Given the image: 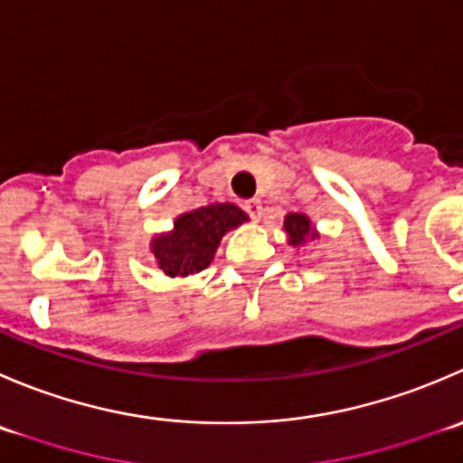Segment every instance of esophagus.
<instances>
[{"label": "esophagus", "instance_id": "1", "mask_svg": "<svg viewBox=\"0 0 463 463\" xmlns=\"http://www.w3.org/2000/svg\"><path fill=\"white\" fill-rule=\"evenodd\" d=\"M244 210H246V213H249L250 219H255V222H258V219L262 217V201H260V199H249L244 203Z\"/></svg>", "mask_w": 463, "mask_h": 463}]
</instances>
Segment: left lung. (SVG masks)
<instances>
[{"mask_svg":"<svg viewBox=\"0 0 463 463\" xmlns=\"http://www.w3.org/2000/svg\"><path fill=\"white\" fill-rule=\"evenodd\" d=\"M282 231H285L287 244H289L291 249H303L307 241H314L318 237L317 226H314L312 219H309L305 213L285 214Z\"/></svg>","mask_w":463,"mask_h":463,"instance_id":"1","label":"left lung"}]
</instances>
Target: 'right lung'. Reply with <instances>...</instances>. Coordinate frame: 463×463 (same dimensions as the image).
<instances>
[{
    "mask_svg": "<svg viewBox=\"0 0 463 463\" xmlns=\"http://www.w3.org/2000/svg\"><path fill=\"white\" fill-rule=\"evenodd\" d=\"M249 222V214L235 203H210L174 219L172 231L151 237L156 267L169 278L201 273L214 260L222 237Z\"/></svg>",
    "mask_w": 463,
    "mask_h": 463,
    "instance_id": "right-lung-1",
    "label": "right lung"
}]
</instances>
